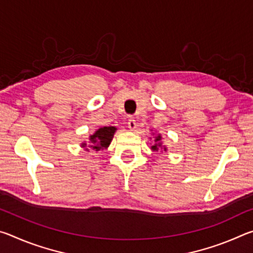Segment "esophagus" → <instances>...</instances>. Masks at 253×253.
Segmentation results:
<instances>
[{
  "label": "esophagus",
  "mask_w": 253,
  "mask_h": 253,
  "mask_svg": "<svg viewBox=\"0 0 253 253\" xmlns=\"http://www.w3.org/2000/svg\"><path fill=\"white\" fill-rule=\"evenodd\" d=\"M127 125H128V128H129L130 130H134L135 128H136V121L134 118H129L128 119V123H127Z\"/></svg>",
  "instance_id": "1"
}]
</instances>
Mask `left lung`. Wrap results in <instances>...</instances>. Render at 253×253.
I'll list each match as a JSON object with an SVG mask.
<instances>
[{
  "label": "left lung",
  "instance_id": "8db88e82",
  "mask_svg": "<svg viewBox=\"0 0 253 253\" xmlns=\"http://www.w3.org/2000/svg\"><path fill=\"white\" fill-rule=\"evenodd\" d=\"M155 134V132H153V135ZM149 138L152 139V137H149ZM151 148L153 151H163V152H166L168 151V147L165 146V145H163L162 142V135L161 134H157L154 136V139H153V145L151 146Z\"/></svg>",
  "mask_w": 253,
  "mask_h": 253
}]
</instances>
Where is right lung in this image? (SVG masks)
Returning a JSON list of instances; mask_svg holds the SVG:
<instances>
[{"mask_svg": "<svg viewBox=\"0 0 253 253\" xmlns=\"http://www.w3.org/2000/svg\"><path fill=\"white\" fill-rule=\"evenodd\" d=\"M116 130L117 128L114 126H105L98 128L92 135L89 136L88 144L87 142L81 143V147L85 148L87 152H89V148L95 152H99L102 151V149L108 148Z\"/></svg>", "mask_w": 253, "mask_h": 253, "instance_id": "1", "label": "right lung"}]
</instances>
